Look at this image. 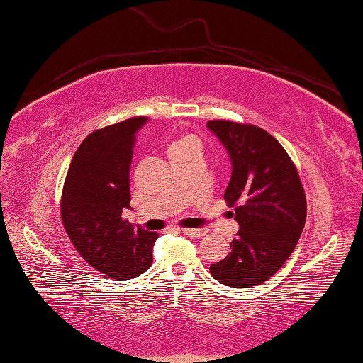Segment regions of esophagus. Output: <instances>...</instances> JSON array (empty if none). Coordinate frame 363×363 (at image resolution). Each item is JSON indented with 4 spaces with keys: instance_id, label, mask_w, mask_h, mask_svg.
Masks as SVG:
<instances>
[{
    "instance_id": "1",
    "label": "esophagus",
    "mask_w": 363,
    "mask_h": 363,
    "mask_svg": "<svg viewBox=\"0 0 363 363\" xmlns=\"http://www.w3.org/2000/svg\"><path fill=\"white\" fill-rule=\"evenodd\" d=\"M182 231L185 233L186 236L194 238V239L202 238V236H206V234H207L206 228H185V230H182Z\"/></svg>"
}]
</instances>
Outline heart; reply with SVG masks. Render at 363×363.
<instances>
[{
    "instance_id": "heart-1",
    "label": "heart",
    "mask_w": 363,
    "mask_h": 363,
    "mask_svg": "<svg viewBox=\"0 0 363 363\" xmlns=\"http://www.w3.org/2000/svg\"><path fill=\"white\" fill-rule=\"evenodd\" d=\"M196 145H198V140H196L194 137H189V135L180 137V138H177L175 142L170 145L169 152H174V151L185 150V148H189V146H196Z\"/></svg>"
}]
</instances>
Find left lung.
Segmentation results:
<instances>
[{
  "label": "left lung",
  "mask_w": 363,
  "mask_h": 363,
  "mask_svg": "<svg viewBox=\"0 0 363 363\" xmlns=\"http://www.w3.org/2000/svg\"><path fill=\"white\" fill-rule=\"evenodd\" d=\"M207 127L231 159L225 201L239 225L231 252L211 264V272L228 287H255L274 276L296 247L306 196L295 164L271 133L221 119L208 121Z\"/></svg>",
  "instance_id": "left-lung-1"
}]
</instances>
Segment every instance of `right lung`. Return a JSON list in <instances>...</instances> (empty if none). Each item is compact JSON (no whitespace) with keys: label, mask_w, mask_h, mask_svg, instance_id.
<instances>
[{"label":"right lung","mask_w":363,"mask_h":363,"mask_svg":"<svg viewBox=\"0 0 363 363\" xmlns=\"http://www.w3.org/2000/svg\"><path fill=\"white\" fill-rule=\"evenodd\" d=\"M148 118L138 116L94 130L69 164L60 212L65 231L86 262L116 281L150 268L157 233L123 220L130 208V164L137 133Z\"/></svg>","instance_id":"add662e5"}]
</instances>
